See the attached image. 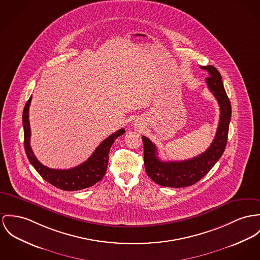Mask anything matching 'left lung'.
<instances>
[{
  "label": "left lung",
  "instance_id": "8db88e82",
  "mask_svg": "<svg viewBox=\"0 0 260 260\" xmlns=\"http://www.w3.org/2000/svg\"><path fill=\"white\" fill-rule=\"evenodd\" d=\"M209 72L206 78L209 90L213 93L220 106V121L218 129L209 148L200 155L182 161H162L157 157V148L151 140L142 137L144 167L147 175L160 186L183 188L194 185L202 179L222 155L229 134L232 117V106L228 98L220 72L212 65L201 66Z\"/></svg>",
  "mask_w": 260,
  "mask_h": 260
}]
</instances>
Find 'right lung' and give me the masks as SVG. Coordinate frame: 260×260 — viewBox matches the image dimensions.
<instances>
[{"label": "right lung", "mask_w": 260, "mask_h": 260, "mask_svg": "<svg viewBox=\"0 0 260 260\" xmlns=\"http://www.w3.org/2000/svg\"><path fill=\"white\" fill-rule=\"evenodd\" d=\"M30 102L31 97L26 102L22 113L24 150L30 164L40 173V176L51 185L64 191L82 190L101 181L107 171L111 146L115 140L124 134L125 131L120 128V131L102 141L92 155L80 165L71 169H51L44 166L37 159L30 147V126L28 120Z\"/></svg>", "instance_id": "add662e5"}]
</instances>
